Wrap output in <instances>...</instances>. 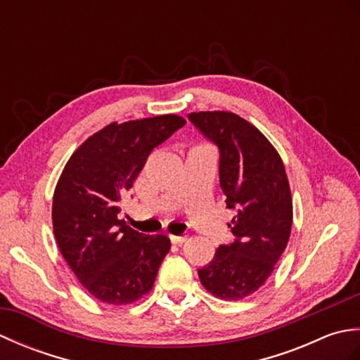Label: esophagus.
I'll return each mask as SVG.
<instances>
[{
  "instance_id": "1",
  "label": "esophagus",
  "mask_w": 360,
  "mask_h": 360,
  "mask_svg": "<svg viewBox=\"0 0 360 360\" xmlns=\"http://www.w3.org/2000/svg\"><path fill=\"white\" fill-rule=\"evenodd\" d=\"M170 240L174 244H181V243L187 241V235H170Z\"/></svg>"
}]
</instances>
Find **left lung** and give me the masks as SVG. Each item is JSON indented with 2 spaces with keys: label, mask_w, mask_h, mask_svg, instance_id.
Returning a JSON list of instances; mask_svg holds the SVG:
<instances>
[{
  "label": "left lung",
  "mask_w": 360,
  "mask_h": 360,
  "mask_svg": "<svg viewBox=\"0 0 360 360\" xmlns=\"http://www.w3.org/2000/svg\"><path fill=\"white\" fill-rule=\"evenodd\" d=\"M188 120L219 151V186L233 241L221 244L198 269L202 286L224 300H241L264 285L292 226V200L285 165L271 142L248 120L227 111L190 112Z\"/></svg>",
  "instance_id": "left-lung-1"
}]
</instances>
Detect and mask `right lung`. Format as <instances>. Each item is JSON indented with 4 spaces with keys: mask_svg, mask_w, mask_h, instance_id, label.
<instances>
[{
    "mask_svg": "<svg viewBox=\"0 0 360 360\" xmlns=\"http://www.w3.org/2000/svg\"><path fill=\"white\" fill-rule=\"evenodd\" d=\"M186 125L174 114L106 125L68 160L52 201L53 235L88 292L128 304L150 292L170 250L168 236L145 235L120 219V201L150 153Z\"/></svg>",
    "mask_w": 360,
    "mask_h": 360,
    "instance_id": "right-lung-1",
    "label": "right lung"
}]
</instances>
